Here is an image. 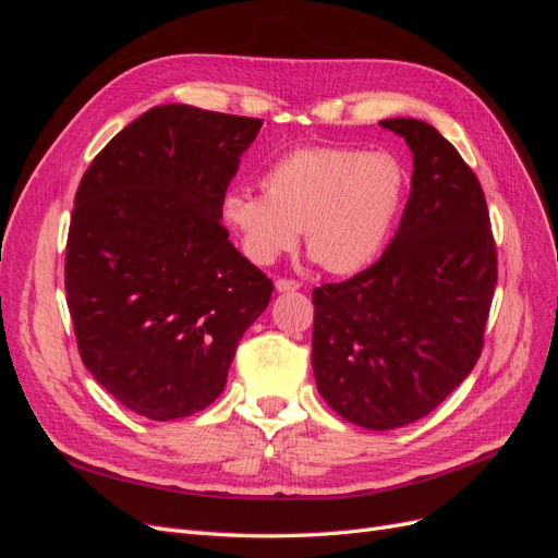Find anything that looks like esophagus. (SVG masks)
Masks as SVG:
<instances>
[{
    "instance_id": "obj_1",
    "label": "esophagus",
    "mask_w": 558,
    "mask_h": 558,
    "mask_svg": "<svg viewBox=\"0 0 558 558\" xmlns=\"http://www.w3.org/2000/svg\"><path fill=\"white\" fill-rule=\"evenodd\" d=\"M275 289L279 293H291V291L300 289V281H295V279H277L275 281Z\"/></svg>"
}]
</instances>
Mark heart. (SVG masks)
Masks as SVG:
<instances>
[{
    "label": "heart",
    "instance_id": "b5f03b06",
    "mask_svg": "<svg viewBox=\"0 0 558 558\" xmlns=\"http://www.w3.org/2000/svg\"><path fill=\"white\" fill-rule=\"evenodd\" d=\"M260 183L263 191L232 189L221 202L246 258L272 265L305 228L312 258L332 275H351L391 240L410 174L393 150L312 146L269 162Z\"/></svg>",
    "mask_w": 558,
    "mask_h": 558
}]
</instances>
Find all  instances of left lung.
Masks as SVG:
<instances>
[{
	"mask_svg": "<svg viewBox=\"0 0 558 558\" xmlns=\"http://www.w3.org/2000/svg\"><path fill=\"white\" fill-rule=\"evenodd\" d=\"M412 150V191L381 258L314 289L316 388L351 424L393 430L430 414L475 367L498 281L484 191L433 125L388 118Z\"/></svg>",
	"mask_w": 558,
	"mask_h": 558,
	"instance_id": "left-lung-1",
	"label": "left lung"
}]
</instances>
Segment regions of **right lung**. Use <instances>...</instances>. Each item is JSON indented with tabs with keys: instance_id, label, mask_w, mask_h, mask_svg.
I'll list each match as a JSON object with an SVG mask.
<instances>
[{
	"instance_id": "right-lung-1",
	"label": "right lung",
	"mask_w": 558,
	"mask_h": 558,
	"mask_svg": "<svg viewBox=\"0 0 558 558\" xmlns=\"http://www.w3.org/2000/svg\"><path fill=\"white\" fill-rule=\"evenodd\" d=\"M260 118L148 109L81 179L64 291L81 361L150 421L223 393L246 328L275 286L228 240L221 202Z\"/></svg>"
}]
</instances>
